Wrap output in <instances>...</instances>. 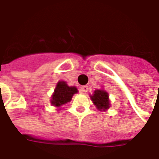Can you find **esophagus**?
<instances>
[{"instance_id": "34e87169", "label": "esophagus", "mask_w": 159, "mask_h": 159, "mask_svg": "<svg viewBox=\"0 0 159 159\" xmlns=\"http://www.w3.org/2000/svg\"><path fill=\"white\" fill-rule=\"evenodd\" d=\"M88 90V86L87 85H83V86L80 87V92L82 94H85Z\"/></svg>"}]
</instances>
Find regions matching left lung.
Segmentation results:
<instances>
[{
  "label": "left lung",
  "mask_w": 159,
  "mask_h": 159,
  "mask_svg": "<svg viewBox=\"0 0 159 159\" xmlns=\"http://www.w3.org/2000/svg\"><path fill=\"white\" fill-rule=\"evenodd\" d=\"M89 97L99 111H107L111 107L109 94L104 89H95L92 95H89Z\"/></svg>",
  "instance_id": "1"
}]
</instances>
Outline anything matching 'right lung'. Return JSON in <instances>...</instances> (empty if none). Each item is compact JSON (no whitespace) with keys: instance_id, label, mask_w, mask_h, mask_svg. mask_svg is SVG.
<instances>
[{"instance_id":"add662e5","label":"right lung","mask_w":159,"mask_h":159,"mask_svg":"<svg viewBox=\"0 0 159 159\" xmlns=\"http://www.w3.org/2000/svg\"><path fill=\"white\" fill-rule=\"evenodd\" d=\"M78 93V89L75 86H69L65 81L59 80L56 84L54 91L52 93L50 100L52 106L61 110V107L64 104L70 102L73 95Z\"/></svg>"}]
</instances>
